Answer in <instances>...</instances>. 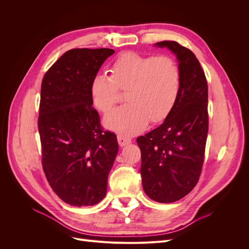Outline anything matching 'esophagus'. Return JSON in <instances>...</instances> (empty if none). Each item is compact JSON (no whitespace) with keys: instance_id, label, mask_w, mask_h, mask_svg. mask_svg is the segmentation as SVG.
Here are the masks:
<instances>
[{"instance_id":"1","label":"esophagus","mask_w":249,"mask_h":249,"mask_svg":"<svg viewBox=\"0 0 249 249\" xmlns=\"http://www.w3.org/2000/svg\"><path fill=\"white\" fill-rule=\"evenodd\" d=\"M117 140H118V144L120 146H124L125 144H127V143L131 142V138L125 137V136H124V135H118Z\"/></svg>"}]
</instances>
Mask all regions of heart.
<instances>
[{
	"label": "heart",
	"mask_w": 249,
	"mask_h": 249,
	"mask_svg": "<svg viewBox=\"0 0 249 249\" xmlns=\"http://www.w3.org/2000/svg\"><path fill=\"white\" fill-rule=\"evenodd\" d=\"M109 72L95 76L89 88L92 105L103 114L111 113L120 91H125L129 104L105 118L109 129L130 136L144 129L149 119L163 122L175 109L182 72L172 57L124 53L112 62Z\"/></svg>",
	"instance_id": "1"
}]
</instances>
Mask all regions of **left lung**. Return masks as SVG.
I'll use <instances>...</instances> for the list:
<instances>
[{"instance_id":"left-lung-1","label":"left lung","mask_w":249,"mask_h":249,"mask_svg":"<svg viewBox=\"0 0 249 249\" xmlns=\"http://www.w3.org/2000/svg\"><path fill=\"white\" fill-rule=\"evenodd\" d=\"M156 46L177 55L182 89L169 116L157 129L139 136L137 144L143 190L153 200L169 203L190 193L200 177L209 129L208 83L192 51L177 41Z\"/></svg>"}]
</instances>
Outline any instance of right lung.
<instances>
[{
  "label": "right lung",
  "instance_id": "obj_1",
  "mask_svg": "<svg viewBox=\"0 0 249 249\" xmlns=\"http://www.w3.org/2000/svg\"><path fill=\"white\" fill-rule=\"evenodd\" d=\"M111 49H72L53 64L41 83L38 131L41 164L52 189L74 207L99 203L118 152L92 107L90 83Z\"/></svg>",
  "mask_w": 249,
  "mask_h": 249
}]
</instances>
